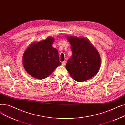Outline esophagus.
<instances>
[{"instance_id":"obj_1","label":"esophagus","mask_w":125,"mask_h":125,"mask_svg":"<svg viewBox=\"0 0 125 125\" xmlns=\"http://www.w3.org/2000/svg\"><path fill=\"white\" fill-rule=\"evenodd\" d=\"M66 62L65 61H63V62H62V65H63V66H65V65H66Z\"/></svg>"}]
</instances>
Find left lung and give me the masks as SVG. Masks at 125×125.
I'll return each instance as SVG.
<instances>
[{"instance_id":"1","label":"left lung","mask_w":125,"mask_h":125,"mask_svg":"<svg viewBox=\"0 0 125 125\" xmlns=\"http://www.w3.org/2000/svg\"><path fill=\"white\" fill-rule=\"evenodd\" d=\"M73 55L68 59L66 68L78 82L94 76L99 70L101 60L97 50L88 39L70 36L68 37Z\"/></svg>"}]
</instances>
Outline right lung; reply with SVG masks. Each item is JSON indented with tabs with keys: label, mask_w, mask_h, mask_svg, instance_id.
Wrapping results in <instances>:
<instances>
[{
	"label": "right lung",
	"mask_w": 125,
	"mask_h": 125,
	"mask_svg": "<svg viewBox=\"0 0 125 125\" xmlns=\"http://www.w3.org/2000/svg\"><path fill=\"white\" fill-rule=\"evenodd\" d=\"M54 39L48 37L31 44L24 52L23 65L32 77L42 80L61 64L57 49L52 47Z\"/></svg>",
	"instance_id": "obj_1"
}]
</instances>
